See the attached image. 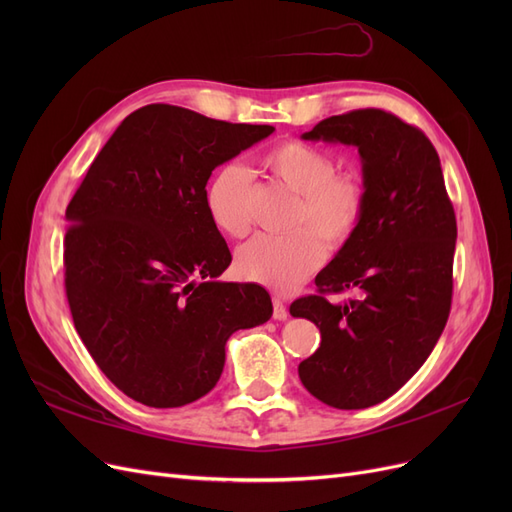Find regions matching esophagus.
Masks as SVG:
<instances>
[{"label": "esophagus", "mask_w": 512, "mask_h": 512, "mask_svg": "<svg viewBox=\"0 0 512 512\" xmlns=\"http://www.w3.org/2000/svg\"><path fill=\"white\" fill-rule=\"evenodd\" d=\"M273 318L275 320H286L288 318V309H286L282 297H273Z\"/></svg>", "instance_id": "obj_1"}]
</instances>
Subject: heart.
Returning a JSON list of instances; mask_svg holds the SVG:
<instances>
[{"label":"heart","mask_w":512,"mask_h":512,"mask_svg":"<svg viewBox=\"0 0 512 512\" xmlns=\"http://www.w3.org/2000/svg\"><path fill=\"white\" fill-rule=\"evenodd\" d=\"M262 166L299 194L290 222L309 228H297L290 235H258L247 241L237 252V273L247 282L290 290L322 265L320 238L329 247H342L352 239L365 213V188L356 175L335 173L331 153L299 141L269 149L262 156ZM250 200L252 177L237 162L224 164L205 194L211 222L228 237H243L250 230Z\"/></svg>","instance_id":"b5f03b06"}]
</instances>
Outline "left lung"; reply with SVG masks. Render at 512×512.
<instances>
[{"mask_svg": "<svg viewBox=\"0 0 512 512\" xmlns=\"http://www.w3.org/2000/svg\"><path fill=\"white\" fill-rule=\"evenodd\" d=\"M303 138L359 149L365 213L316 275L318 294L290 305L322 337L299 378L322 404L361 410L397 393L438 344L453 299L457 220L436 147L393 113L359 108ZM344 289L362 297L344 306L326 299Z\"/></svg>", "mask_w": 512, "mask_h": 512, "instance_id": "obj_1", "label": "left lung"}]
</instances>
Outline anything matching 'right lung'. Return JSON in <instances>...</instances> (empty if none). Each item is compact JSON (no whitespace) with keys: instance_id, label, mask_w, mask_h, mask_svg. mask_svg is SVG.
<instances>
[{"instance_id":"obj_1","label":"right lung","mask_w":512,"mask_h":512,"mask_svg":"<svg viewBox=\"0 0 512 512\" xmlns=\"http://www.w3.org/2000/svg\"><path fill=\"white\" fill-rule=\"evenodd\" d=\"M273 126L149 104L121 121L66 209L74 327L119 391L179 408L218 384L228 337L273 314L256 284L220 282L230 250L209 218L213 168Z\"/></svg>"}]
</instances>
